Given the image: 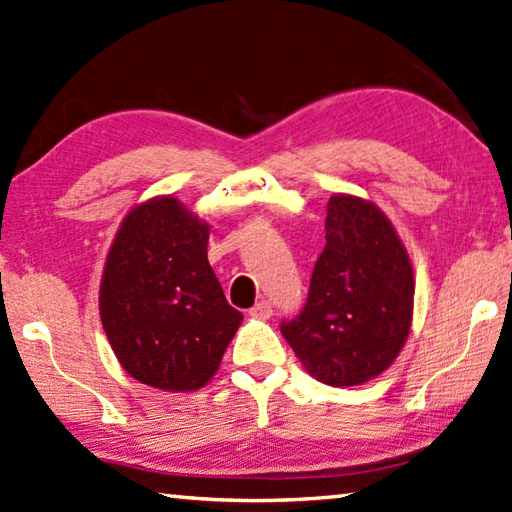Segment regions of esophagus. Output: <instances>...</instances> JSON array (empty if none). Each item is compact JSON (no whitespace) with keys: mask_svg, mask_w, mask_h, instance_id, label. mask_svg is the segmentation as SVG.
<instances>
[{"mask_svg":"<svg viewBox=\"0 0 512 512\" xmlns=\"http://www.w3.org/2000/svg\"><path fill=\"white\" fill-rule=\"evenodd\" d=\"M250 315L255 319H268L273 315V306H270V302H266V299H262V302H257L253 308H250Z\"/></svg>","mask_w":512,"mask_h":512,"instance_id":"esophagus-1","label":"esophagus"}]
</instances>
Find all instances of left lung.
<instances>
[{
  "mask_svg": "<svg viewBox=\"0 0 512 512\" xmlns=\"http://www.w3.org/2000/svg\"><path fill=\"white\" fill-rule=\"evenodd\" d=\"M413 295V266L390 219L368 199L337 193L306 306L282 335L317 382L366 384L404 348Z\"/></svg>",
  "mask_w": 512,
  "mask_h": 512,
  "instance_id": "1",
  "label": "left lung"
}]
</instances>
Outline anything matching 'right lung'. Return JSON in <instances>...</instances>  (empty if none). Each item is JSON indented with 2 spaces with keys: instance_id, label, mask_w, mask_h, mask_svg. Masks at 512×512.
<instances>
[{
  "instance_id": "add662e5",
  "label": "right lung",
  "mask_w": 512,
  "mask_h": 512,
  "mask_svg": "<svg viewBox=\"0 0 512 512\" xmlns=\"http://www.w3.org/2000/svg\"><path fill=\"white\" fill-rule=\"evenodd\" d=\"M208 233L164 195L130 210L108 250L99 317L119 364L146 386H206L242 324L208 264Z\"/></svg>"
}]
</instances>
